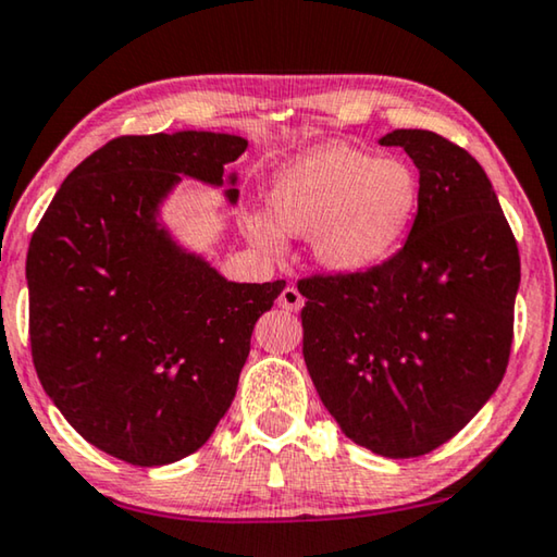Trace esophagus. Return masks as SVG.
Wrapping results in <instances>:
<instances>
[{
	"instance_id": "1",
	"label": "esophagus",
	"mask_w": 557,
	"mask_h": 557,
	"mask_svg": "<svg viewBox=\"0 0 557 557\" xmlns=\"http://www.w3.org/2000/svg\"><path fill=\"white\" fill-rule=\"evenodd\" d=\"M277 305L282 307V310H287V312H297V310H300V307L305 305V297L300 295V289L287 285V287L280 293Z\"/></svg>"
}]
</instances>
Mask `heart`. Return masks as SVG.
Returning <instances> with one entry per match:
<instances>
[{
  "label": "heart",
  "mask_w": 557,
  "mask_h": 557,
  "mask_svg": "<svg viewBox=\"0 0 557 557\" xmlns=\"http://www.w3.org/2000/svg\"><path fill=\"white\" fill-rule=\"evenodd\" d=\"M420 195L418 170L400 157L320 145L275 172L264 193L268 218L252 214L245 227L268 250H277L282 235L307 237L322 270L364 275L405 243Z\"/></svg>",
  "instance_id": "obj_1"
}]
</instances>
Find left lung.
Listing matches in <instances>:
<instances>
[{"label":"left lung","instance_id":"8db88e82","mask_svg":"<svg viewBox=\"0 0 557 557\" xmlns=\"http://www.w3.org/2000/svg\"><path fill=\"white\" fill-rule=\"evenodd\" d=\"M420 172L408 243L364 275L302 280V355L339 430L383 458L447 443L508 368L520 255L497 195L458 145L395 129Z\"/></svg>","mask_w":557,"mask_h":557}]
</instances>
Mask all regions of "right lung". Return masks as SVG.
Here are the masks:
<instances>
[{"instance_id": "obj_1", "label": "right lung", "mask_w": 557, "mask_h": 557, "mask_svg": "<svg viewBox=\"0 0 557 557\" xmlns=\"http://www.w3.org/2000/svg\"><path fill=\"white\" fill-rule=\"evenodd\" d=\"M247 139L225 132L117 137L77 164L27 255L39 383L99 450L139 468L199 450L225 418L255 322L285 282H232L162 218L182 177L225 187Z\"/></svg>"}]
</instances>
